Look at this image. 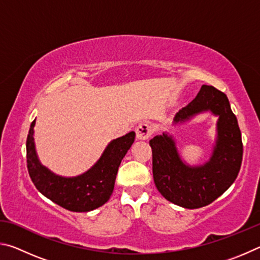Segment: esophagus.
<instances>
[{"label": "esophagus", "instance_id": "34e87169", "mask_svg": "<svg viewBox=\"0 0 260 260\" xmlns=\"http://www.w3.org/2000/svg\"><path fill=\"white\" fill-rule=\"evenodd\" d=\"M153 133V128L148 122H142L136 127V138L139 140H148Z\"/></svg>", "mask_w": 260, "mask_h": 260}]
</instances>
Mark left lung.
I'll list each match as a JSON object with an SVG mask.
<instances>
[{"mask_svg": "<svg viewBox=\"0 0 260 260\" xmlns=\"http://www.w3.org/2000/svg\"><path fill=\"white\" fill-rule=\"evenodd\" d=\"M206 111L219 119L212 156L205 164L189 166L182 161L173 138L167 133L157 135L149 142L158 191L167 201L186 209H199L217 200L235 181L242 164L240 127L227 96L217 88L202 86L196 98L175 114L173 124H181Z\"/></svg>", "mask_w": 260, "mask_h": 260, "instance_id": "8db88e82", "label": "left lung"}]
</instances>
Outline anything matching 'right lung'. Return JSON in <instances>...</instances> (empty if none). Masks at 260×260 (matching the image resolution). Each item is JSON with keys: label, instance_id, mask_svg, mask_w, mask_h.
Instances as JSON below:
<instances>
[{"label": "right lung", "instance_id": "obj_1", "mask_svg": "<svg viewBox=\"0 0 260 260\" xmlns=\"http://www.w3.org/2000/svg\"><path fill=\"white\" fill-rule=\"evenodd\" d=\"M34 125L26 140V157L34 186L47 199L73 212H88L107 203L113 191L119 165L135 140L134 132L111 141L96 164L81 175L64 178L52 173L39 160L34 146Z\"/></svg>", "mask_w": 260, "mask_h": 260}]
</instances>
